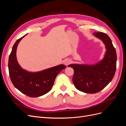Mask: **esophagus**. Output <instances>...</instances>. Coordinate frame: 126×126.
<instances>
[{"label": "esophagus", "instance_id": "esophagus-1", "mask_svg": "<svg viewBox=\"0 0 126 126\" xmlns=\"http://www.w3.org/2000/svg\"><path fill=\"white\" fill-rule=\"evenodd\" d=\"M70 63V61L69 60H66L65 61H64V62H63L64 64H65L66 66H68V64Z\"/></svg>", "mask_w": 126, "mask_h": 126}]
</instances>
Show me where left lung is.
<instances>
[{
    "label": "left lung",
    "instance_id": "8db88e82",
    "mask_svg": "<svg viewBox=\"0 0 126 126\" xmlns=\"http://www.w3.org/2000/svg\"><path fill=\"white\" fill-rule=\"evenodd\" d=\"M93 35L105 45L104 58L93 65L70 64L68 66L74 69L72 82L75 87L87 94L97 93L104 89L112 80L116 69L117 54L111 39L102 32H94Z\"/></svg>",
    "mask_w": 126,
    "mask_h": 126
}]
</instances>
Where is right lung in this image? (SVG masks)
Returning a JSON list of instances; mask_svg holds the SVG:
<instances>
[{
	"instance_id": "add662e5",
	"label": "right lung",
	"mask_w": 126,
	"mask_h": 126,
	"mask_svg": "<svg viewBox=\"0 0 126 126\" xmlns=\"http://www.w3.org/2000/svg\"><path fill=\"white\" fill-rule=\"evenodd\" d=\"M26 35L18 39L13 46L8 60L9 73L11 82L18 90L30 97H38L51 89L57 76L66 67L62 64L34 72L22 69L17 62L16 50L19 43Z\"/></svg>"
}]
</instances>
